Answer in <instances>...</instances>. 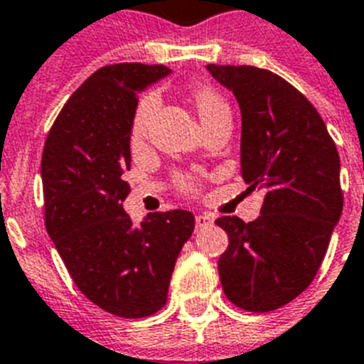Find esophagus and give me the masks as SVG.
I'll list each match as a JSON object with an SVG mask.
<instances>
[{
    "label": "esophagus",
    "mask_w": 364,
    "mask_h": 364,
    "mask_svg": "<svg viewBox=\"0 0 364 364\" xmlns=\"http://www.w3.org/2000/svg\"><path fill=\"white\" fill-rule=\"evenodd\" d=\"M213 221H214V218L210 216V214H207V213L198 214V216H196V227H198V229H205V227L210 225Z\"/></svg>",
    "instance_id": "esophagus-1"
}]
</instances>
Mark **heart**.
Listing matches in <instances>:
<instances>
[{
  "label": "heart",
  "mask_w": 364,
  "mask_h": 364,
  "mask_svg": "<svg viewBox=\"0 0 364 364\" xmlns=\"http://www.w3.org/2000/svg\"><path fill=\"white\" fill-rule=\"evenodd\" d=\"M194 100L196 106H198V112L201 115V121H208L213 117L220 115L223 112H229V106L225 104V100L221 99L220 93H216L210 87H198L194 91ZM157 104H159V97L157 93H148L144 95L141 102L137 106V112H135L134 117V128H132V137L134 141H141V139L146 135L148 126H150L151 117H154V112H156ZM183 185L186 188H191V181H183Z\"/></svg>",
  "instance_id": "b5f03b06"
}]
</instances>
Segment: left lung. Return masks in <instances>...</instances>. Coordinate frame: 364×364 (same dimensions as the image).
Returning <instances> with one entry per match:
<instances>
[{"label": "left lung", "mask_w": 364, "mask_h": 364, "mask_svg": "<svg viewBox=\"0 0 364 364\" xmlns=\"http://www.w3.org/2000/svg\"><path fill=\"white\" fill-rule=\"evenodd\" d=\"M242 112L240 164L247 191L264 192L260 216H221L229 236L218 260L227 299L255 314L282 308L321 267L343 213L341 161L326 124L299 90L267 69L214 65Z\"/></svg>", "instance_id": "8db88e82"}]
</instances>
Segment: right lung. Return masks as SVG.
<instances>
[{"label":"right lung","mask_w":364,"mask_h":364,"mask_svg":"<svg viewBox=\"0 0 364 364\" xmlns=\"http://www.w3.org/2000/svg\"><path fill=\"white\" fill-rule=\"evenodd\" d=\"M129 62L100 68L69 97L42 156L46 229L73 282L107 314L154 315L194 232L188 210L148 214L135 227L122 208L137 95L170 75Z\"/></svg>","instance_id":"obj_1"}]
</instances>
